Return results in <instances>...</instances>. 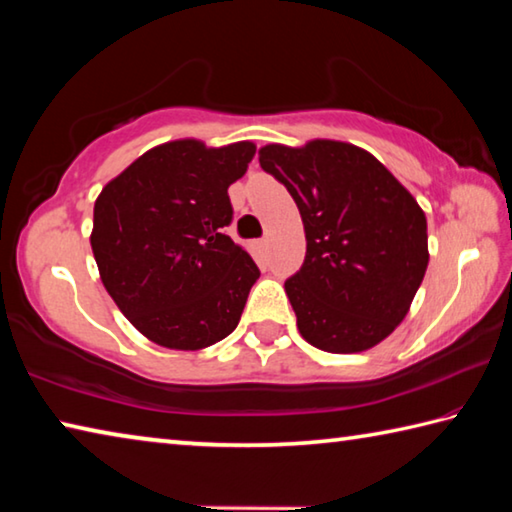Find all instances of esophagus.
I'll use <instances>...</instances> for the list:
<instances>
[{
    "label": "esophagus",
    "instance_id": "obj_1",
    "mask_svg": "<svg viewBox=\"0 0 512 512\" xmlns=\"http://www.w3.org/2000/svg\"><path fill=\"white\" fill-rule=\"evenodd\" d=\"M255 248H257L259 255H264L266 248H268V239H257V241H255Z\"/></svg>",
    "mask_w": 512,
    "mask_h": 512
}]
</instances>
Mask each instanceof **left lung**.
<instances>
[{"label": "left lung", "mask_w": 512, "mask_h": 512, "mask_svg": "<svg viewBox=\"0 0 512 512\" xmlns=\"http://www.w3.org/2000/svg\"><path fill=\"white\" fill-rule=\"evenodd\" d=\"M259 164L289 189L305 225V264L284 282L302 339L332 354L375 348L409 314L427 271L422 207L350 142L266 144Z\"/></svg>", "instance_id": "1"}]
</instances>
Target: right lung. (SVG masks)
<instances>
[{
  "instance_id": "add662e5",
  "label": "right lung",
  "mask_w": 512,
  "mask_h": 512,
  "mask_svg": "<svg viewBox=\"0 0 512 512\" xmlns=\"http://www.w3.org/2000/svg\"><path fill=\"white\" fill-rule=\"evenodd\" d=\"M257 146L194 137L153 146L101 189L92 253L103 287L137 332L203 350L235 332L259 268L225 235L228 187Z\"/></svg>"
}]
</instances>
